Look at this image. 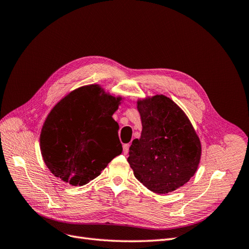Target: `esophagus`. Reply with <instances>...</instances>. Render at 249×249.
<instances>
[{
  "mask_svg": "<svg viewBox=\"0 0 249 249\" xmlns=\"http://www.w3.org/2000/svg\"><path fill=\"white\" fill-rule=\"evenodd\" d=\"M129 149H130V144H124L123 145V152H124V155L129 153Z\"/></svg>",
  "mask_w": 249,
  "mask_h": 249,
  "instance_id": "obj_1",
  "label": "esophagus"
}]
</instances>
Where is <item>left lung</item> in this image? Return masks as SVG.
Instances as JSON below:
<instances>
[{
  "mask_svg": "<svg viewBox=\"0 0 249 249\" xmlns=\"http://www.w3.org/2000/svg\"><path fill=\"white\" fill-rule=\"evenodd\" d=\"M142 132L130 147L134 176L148 190L166 194L184 186L195 175L201 143L186 113L163 94L137 101Z\"/></svg>",
  "mask_w": 249,
  "mask_h": 249,
  "instance_id": "obj_1",
  "label": "left lung"
}]
</instances>
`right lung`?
<instances>
[{
	"label": "right lung",
	"instance_id": "1",
	"mask_svg": "<svg viewBox=\"0 0 249 249\" xmlns=\"http://www.w3.org/2000/svg\"><path fill=\"white\" fill-rule=\"evenodd\" d=\"M123 101L90 84L55 105L40 133L42 159L53 175L72 186L86 185L122 154L119 125L112 115Z\"/></svg>",
	"mask_w": 249,
	"mask_h": 249
}]
</instances>
